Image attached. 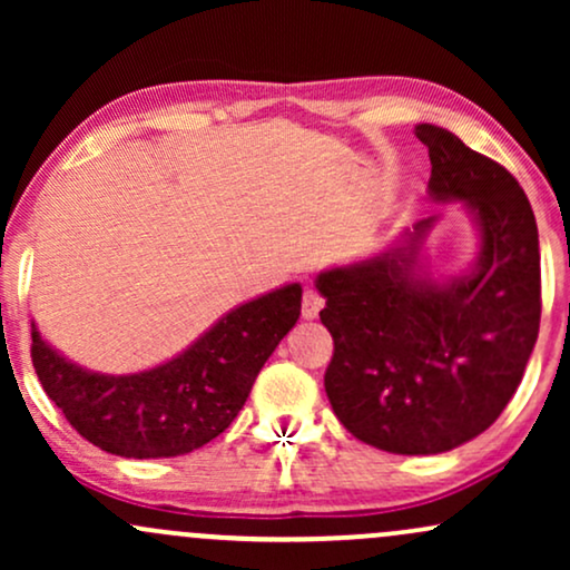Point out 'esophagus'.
Returning a JSON list of instances; mask_svg holds the SVG:
<instances>
[{"mask_svg":"<svg viewBox=\"0 0 570 570\" xmlns=\"http://www.w3.org/2000/svg\"><path fill=\"white\" fill-rule=\"evenodd\" d=\"M324 307V297L313 286H307L303 294V318H316L318 311Z\"/></svg>","mask_w":570,"mask_h":570,"instance_id":"obj_1","label":"esophagus"}]
</instances>
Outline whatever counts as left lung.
<instances>
[{
  "instance_id": "obj_1",
  "label": "left lung",
  "mask_w": 570,
  "mask_h": 570,
  "mask_svg": "<svg viewBox=\"0 0 570 570\" xmlns=\"http://www.w3.org/2000/svg\"><path fill=\"white\" fill-rule=\"evenodd\" d=\"M429 198L458 203L480 235L474 263L434 278L423 240L440 217L358 263L316 276L335 340L324 389L356 440L396 455H436L495 423L522 381L541 318L539 230L507 168L421 122Z\"/></svg>"
}]
</instances>
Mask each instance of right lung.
I'll return each instance as SVG.
<instances>
[{
	"label": "right lung",
	"instance_id": "1",
	"mask_svg": "<svg viewBox=\"0 0 570 570\" xmlns=\"http://www.w3.org/2000/svg\"><path fill=\"white\" fill-rule=\"evenodd\" d=\"M303 286L284 284L235 305L168 362L128 375L80 367L31 322V362L77 434L120 458H174L219 436L259 370L297 324Z\"/></svg>",
	"mask_w": 570,
	"mask_h": 570
}]
</instances>
